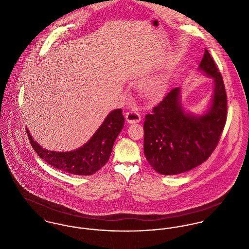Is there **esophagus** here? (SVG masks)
Segmentation results:
<instances>
[{"instance_id":"obj_1","label":"esophagus","mask_w":249,"mask_h":249,"mask_svg":"<svg viewBox=\"0 0 249 249\" xmlns=\"http://www.w3.org/2000/svg\"><path fill=\"white\" fill-rule=\"evenodd\" d=\"M126 120L128 121V123L133 124V123H138L141 120V116L138 112H136L135 110H131L126 114Z\"/></svg>"}]
</instances>
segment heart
Listing matches in <instances>:
<instances>
[{
	"label": "heart",
	"mask_w": 249,
	"mask_h": 249,
	"mask_svg": "<svg viewBox=\"0 0 249 249\" xmlns=\"http://www.w3.org/2000/svg\"><path fill=\"white\" fill-rule=\"evenodd\" d=\"M165 89H166V82L163 79H158V80L154 81L149 87L150 94L153 96L162 95L164 93Z\"/></svg>",
	"instance_id": "1"
}]
</instances>
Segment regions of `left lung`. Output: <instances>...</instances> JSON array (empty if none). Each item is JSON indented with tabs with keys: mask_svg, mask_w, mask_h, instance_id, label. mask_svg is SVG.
<instances>
[{
	"mask_svg": "<svg viewBox=\"0 0 249 249\" xmlns=\"http://www.w3.org/2000/svg\"><path fill=\"white\" fill-rule=\"evenodd\" d=\"M199 69L214 80L211 107L204 115L185 112L180 88H174L145 116L144 153L160 174L189 172L204 163L217 147L225 128L228 112L225 84L207 49Z\"/></svg>",
	"mask_w": 249,
	"mask_h": 249,
	"instance_id": "left-lung-1",
	"label": "left lung"
}]
</instances>
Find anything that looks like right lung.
Segmentation results:
<instances>
[{
  "label": "right lung",
  "mask_w": 249,
  "mask_h": 249,
  "mask_svg": "<svg viewBox=\"0 0 249 249\" xmlns=\"http://www.w3.org/2000/svg\"><path fill=\"white\" fill-rule=\"evenodd\" d=\"M123 127L122 110H114L86 144L75 151L64 153L43 149L34 141L28 130L26 133L35 152L49 165L71 174L92 175L108 162L115 139Z\"/></svg>",
  "instance_id": "obj_1"
}]
</instances>
